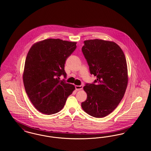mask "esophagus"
<instances>
[{
	"label": "esophagus",
	"mask_w": 151,
	"mask_h": 151,
	"mask_svg": "<svg viewBox=\"0 0 151 151\" xmlns=\"http://www.w3.org/2000/svg\"><path fill=\"white\" fill-rule=\"evenodd\" d=\"M83 85H81V86H76V89L77 90H82V88H83Z\"/></svg>",
	"instance_id": "esophagus-1"
}]
</instances>
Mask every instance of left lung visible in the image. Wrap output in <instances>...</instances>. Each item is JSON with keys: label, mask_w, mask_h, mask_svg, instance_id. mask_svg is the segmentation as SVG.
Masks as SVG:
<instances>
[{"label": "left lung", "mask_w": 151, "mask_h": 151, "mask_svg": "<svg viewBox=\"0 0 151 151\" xmlns=\"http://www.w3.org/2000/svg\"><path fill=\"white\" fill-rule=\"evenodd\" d=\"M84 44L82 51L90 73L97 78L95 84L83 87L87 99L81 107L93 117L103 118L118 107L125 94L128 81L126 57L113 41L94 39Z\"/></svg>", "instance_id": "obj_1"}]
</instances>
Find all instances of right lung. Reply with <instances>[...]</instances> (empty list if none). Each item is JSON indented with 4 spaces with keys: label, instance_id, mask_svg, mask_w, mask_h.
<instances>
[{
    "label": "right lung",
    "instance_id": "right-lung-1",
    "mask_svg": "<svg viewBox=\"0 0 151 151\" xmlns=\"http://www.w3.org/2000/svg\"><path fill=\"white\" fill-rule=\"evenodd\" d=\"M76 42L48 39L35 43L25 59L23 79L25 91L40 112L52 115L61 111L74 85L60 80L65 63L77 48Z\"/></svg>",
    "mask_w": 151,
    "mask_h": 151
}]
</instances>
